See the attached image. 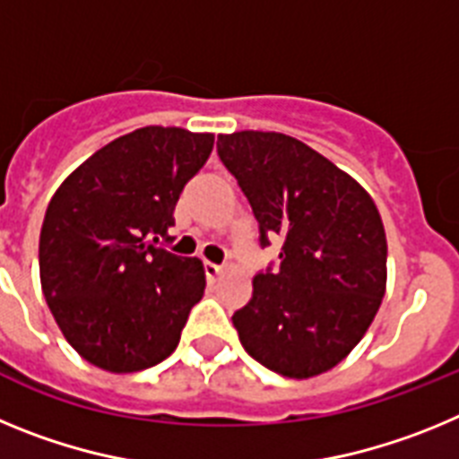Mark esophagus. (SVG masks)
<instances>
[{"mask_svg": "<svg viewBox=\"0 0 459 459\" xmlns=\"http://www.w3.org/2000/svg\"><path fill=\"white\" fill-rule=\"evenodd\" d=\"M204 273L206 278H218V275L222 273V266L221 264H213V262H204Z\"/></svg>", "mask_w": 459, "mask_h": 459, "instance_id": "esophagus-1", "label": "esophagus"}]
</instances>
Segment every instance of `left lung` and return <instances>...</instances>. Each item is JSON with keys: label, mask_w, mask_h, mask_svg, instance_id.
Returning <instances> with one entry per match:
<instances>
[{"label": "left lung", "mask_w": 459, "mask_h": 459, "mask_svg": "<svg viewBox=\"0 0 459 459\" xmlns=\"http://www.w3.org/2000/svg\"><path fill=\"white\" fill-rule=\"evenodd\" d=\"M218 156L259 222L282 241L280 269L257 273L234 312L243 350L269 370L307 379L335 368L366 335L386 291V232L368 190L282 133L218 135Z\"/></svg>", "instance_id": "8db88e82"}]
</instances>
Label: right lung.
Listing matches in <instances>:
<instances>
[{
	"label": "right lung",
	"mask_w": 459,
	"mask_h": 459,
	"mask_svg": "<svg viewBox=\"0 0 459 459\" xmlns=\"http://www.w3.org/2000/svg\"><path fill=\"white\" fill-rule=\"evenodd\" d=\"M211 149V133L137 128L89 156L52 195L40 287L64 338L91 366L126 375L177 350L204 296V266L156 243L169 238L181 190Z\"/></svg>",
	"instance_id": "right-lung-1"
}]
</instances>
